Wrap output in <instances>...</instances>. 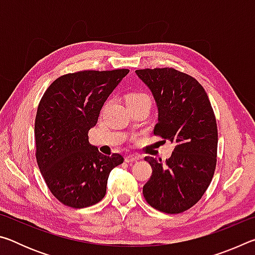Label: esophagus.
Here are the masks:
<instances>
[{"instance_id": "obj_1", "label": "esophagus", "mask_w": 255, "mask_h": 255, "mask_svg": "<svg viewBox=\"0 0 255 255\" xmlns=\"http://www.w3.org/2000/svg\"><path fill=\"white\" fill-rule=\"evenodd\" d=\"M138 159H140V156L139 155H128V156L125 157V161H126L127 163H132V162H136L138 161Z\"/></svg>"}]
</instances>
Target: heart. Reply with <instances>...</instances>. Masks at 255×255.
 I'll return each mask as SVG.
<instances>
[{
	"label": "heart",
	"instance_id": "heart-1",
	"mask_svg": "<svg viewBox=\"0 0 255 255\" xmlns=\"http://www.w3.org/2000/svg\"><path fill=\"white\" fill-rule=\"evenodd\" d=\"M127 105L128 106H132V105H137V103H141V102H149L150 103V99L143 92H132L130 94H128L126 98Z\"/></svg>",
	"mask_w": 255,
	"mask_h": 255
}]
</instances>
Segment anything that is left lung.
<instances>
[{"label": "left lung", "mask_w": 255, "mask_h": 255, "mask_svg": "<svg viewBox=\"0 0 255 255\" xmlns=\"http://www.w3.org/2000/svg\"><path fill=\"white\" fill-rule=\"evenodd\" d=\"M158 109L154 135L170 140L171 157L146 156L152 175L143 187L145 200L166 214L191 208L204 196L217 163V124L208 96L195 77L172 67L137 70Z\"/></svg>", "instance_id": "left-lung-1"}]
</instances>
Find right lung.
<instances>
[{
  "label": "right lung",
  "instance_id": "add662e5",
  "mask_svg": "<svg viewBox=\"0 0 255 255\" xmlns=\"http://www.w3.org/2000/svg\"><path fill=\"white\" fill-rule=\"evenodd\" d=\"M129 70L80 71L59 76L46 90L34 122L36 158L56 199L72 208L98 204L111 170L124 162L89 143L101 108Z\"/></svg>",
  "mask_w": 255,
  "mask_h": 255
}]
</instances>
